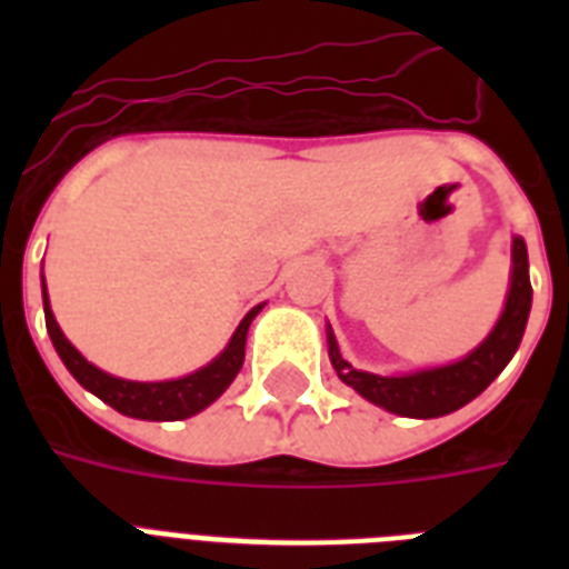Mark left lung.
Wrapping results in <instances>:
<instances>
[{
  "mask_svg": "<svg viewBox=\"0 0 569 569\" xmlns=\"http://www.w3.org/2000/svg\"><path fill=\"white\" fill-rule=\"evenodd\" d=\"M531 310V283H529V250L520 236L511 241V286L505 298V310L493 330L478 348L455 363L419 369V372L401 375H375L355 369L346 357L339 355L337 337L328 328V355L337 369L339 380L360 392L366 401L383 407L396 416L410 419H437V416L455 413L472 398L481 396L505 366L511 363L517 348L526 333V321Z\"/></svg>",
  "mask_w": 569,
  "mask_h": 569,
  "instance_id": "1",
  "label": "left lung"
}]
</instances>
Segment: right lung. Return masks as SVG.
Segmentation results:
<instances>
[{
    "label": "right lung",
    "mask_w": 569,
    "mask_h": 569,
    "mask_svg": "<svg viewBox=\"0 0 569 569\" xmlns=\"http://www.w3.org/2000/svg\"><path fill=\"white\" fill-rule=\"evenodd\" d=\"M40 286H43V316H47V330L52 346H56L61 363L67 366V372L73 375L88 392L102 398L106 405L114 407L118 413L132 416V419H150V422H177V419H189V416L200 413L212 405L214 398L221 396L223 389L230 387L236 375H239L241 363H244V342H248L250 321L257 319V312L262 310V303L239 321V328L230 337L227 348L214 357L212 363H206L203 369H197L191 375L173 380H127L114 378V375L102 372L93 363H88L73 342L61 333L52 307H49L47 280L40 274Z\"/></svg>",
    "instance_id": "add662e5"
}]
</instances>
